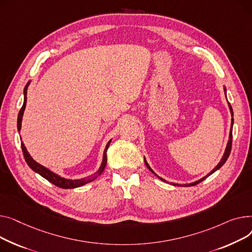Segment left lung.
<instances>
[{
	"label": "left lung",
	"mask_w": 252,
	"mask_h": 252,
	"mask_svg": "<svg viewBox=\"0 0 252 252\" xmlns=\"http://www.w3.org/2000/svg\"><path fill=\"white\" fill-rule=\"evenodd\" d=\"M224 91H225V94H226V88L224 87ZM226 97H227V95H226ZM228 105H229V109H230V112H231V115H232V122H231V129H230V135H229V141H228V143H227V146H226V151H225V153H224V156H223V158H221V159L220 160V162L219 164L215 167V169L213 170V171H211L208 175L206 176H204L203 178H201V179H199V180H197V181H195V182H193V183H190V184H184L183 186H194V185H196V184H198V183H200L201 181H203L205 178H208V177L210 176V175H212L213 173H215L217 170H219L221 166H223L225 162H226V160L228 159V158H229V156H230V153H231V149H232V130H233V123H234V119H233V110H232V107H231V105L230 103L228 102ZM144 162H145V165H146V167L150 169V171L152 172V173H154L158 178H159L160 180H162V181H165L164 179L162 178H160V177H158L153 170H152V168L150 167V165L147 164V161L145 160V158H144ZM172 185H177V184H175V183H171Z\"/></svg>",
	"instance_id": "left-lung-1"
}]
</instances>
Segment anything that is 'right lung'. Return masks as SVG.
Wrapping results in <instances>:
<instances>
[{"instance_id":"right-lung-1","label":"right lung","mask_w":252,"mask_h":252,"mask_svg":"<svg viewBox=\"0 0 252 252\" xmlns=\"http://www.w3.org/2000/svg\"><path fill=\"white\" fill-rule=\"evenodd\" d=\"M29 83H31V81H28V83L25 85L24 87V101H23V106L22 108L20 109V112L18 114V119H17V128H18V131L21 130V122H22V117H23V113H24V110H25V107H26V95H27V87L29 85ZM112 140H110L107 145H106V149L105 151H103V156H102V161H101V165L99 167V169L93 175V176H90V177H85V178L83 179H78V180H71V179H66V178H63V177L57 175L56 173L50 171L49 169H47L46 167L41 166L40 164H38L37 161H35L32 157L31 155H29V153L27 152L26 147L24 145V143L22 142L21 143V149H22V153H23V156H24V158L27 162V165L29 166V168H31L32 170H33L35 173L39 174L41 177H43L44 179H47L48 181H50L51 183H53L54 185L60 187V188H64V189H72V188H77V187H80L84 184H87L90 183L92 181H94V179H96V177L99 176L103 170H105L106 168V165H107V151L109 149V145L111 143Z\"/></svg>"}]
</instances>
